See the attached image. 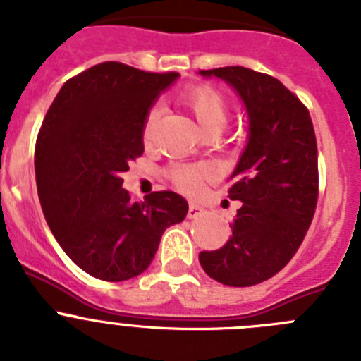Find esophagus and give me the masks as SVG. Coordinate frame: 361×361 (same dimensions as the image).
Masks as SVG:
<instances>
[{
    "label": "esophagus",
    "instance_id": "34e87169",
    "mask_svg": "<svg viewBox=\"0 0 361 361\" xmlns=\"http://www.w3.org/2000/svg\"><path fill=\"white\" fill-rule=\"evenodd\" d=\"M204 209L200 208L199 204H190V208H188V219H199Z\"/></svg>",
    "mask_w": 361,
    "mask_h": 361
}]
</instances>
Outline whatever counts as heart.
<instances>
[{"label": "heart", "mask_w": 361, "mask_h": 361, "mask_svg": "<svg viewBox=\"0 0 361 361\" xmlns=\"http://www.w3.org/2000/svg\"><path fill=\"white\" fill-rule=\"evenodd\" d=\"M180 103L190 110L195 117L197 124L206 135L209 133H220L226 128L229 119L228 99L208 85H193L180 94ZM159 110L152 108L145 119L142 126V137L148 141L152 137L153 126L157 123ZM171 183L184 193H195L202 188L206 180L215 177V171L209 166H173L170 170Z\"/></svg>", "instance_id": "obj_1"}]
</instances>
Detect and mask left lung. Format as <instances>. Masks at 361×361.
Returning a JSON list of instances; mask_svg holds the SVG:
<instances>
[{"label":"left lung","instance_id":"8db88e82","mask_svg":"<svg viewBox=\"0 0 361 361\" xmlns=\"http://www.w3.org/2000/svg\"><path fill=\"white\" fill-rule=\"evenodd\" d=\"M228 82L244 103L250 133L228 197L242 202L231 237L200 251L216 282L247 288L276 275L311 226L318 200V149L309 110L279 79L244 66L200 70Z\"/></svg>","mask_w":361,"mask_h":361}]
</instances>
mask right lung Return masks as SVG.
<instances>
[{"instance_id": "right-lung-1", "label": "right lung", "mask_w": 361, "mask_h": 361, "mask_svg": "<svg viewBox=\"0 0 361 361\" xmlns=\"http://www.w3.org/2000/svg\"><path fill=\"white\" fill-rule=\"evenodd\" d=\"M177 78L101 63L61 86L41 124L34 161L43 215L63 251L99 280L141 275L166 228L188 213L173 191L132 202L121 178L145 152L149 108Z\"/></svg>"}]
</instances>
